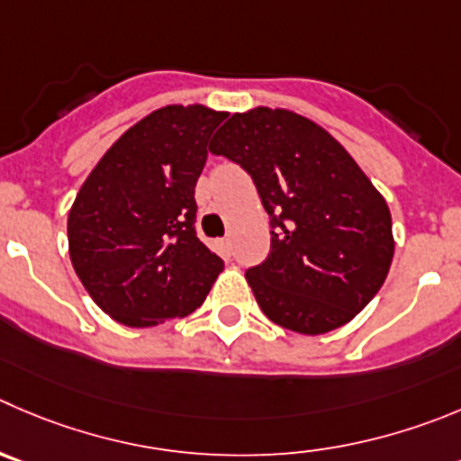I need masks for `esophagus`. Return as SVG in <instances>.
I'll use <instances>...</instances> for the list:
<instances>
[{"instance_id":"34e87169","label":"esophagus","mask_w":461,"mask_h":461,"mask_svg":"<svg viewBox=\"0 0 461 461\" xmlns=\"http://www.w3.org/2000/svg\"><path fill=\"white\" fill-rule=\"evenodd\" d=\"M217 251L221 253L223 258H228V256H230V240H228V238H223V240H217Z\"/></svg>"}]
</instances>
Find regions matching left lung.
I'll return each instance as SVG.
<instances>
[{
    "mask_svg": "<svg viewBox=\"0 0 461 461\" xmlns=\"http://www.w3.org/2000/svg\"><path fill=\"white\" fill-rule=\"evenodd\" d=\"M210 151L251 174L271 217V251L247 271L267 319L301 335L346 326L383 287L392 212L323 126L287 108L235 113Z\"/></svg>",
    "mask_w": 461,
    "mask_h": 461,
    "instance_id": "1",
    "label": "left lung"
}]
</instances>
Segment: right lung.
Returning <instances> with one entry per match:
<instances>
[{"label": "right lung", "mask_w": 461, "mask_h": 461, "mask_svg": "<svg viewBox=\"0 0 461 461\" xmlns=\"http://www.w3.org/2000/svg\"><path fill=\"white\" fill-rule=\"evenodd\" d=\"M228 113L158 108L120 135L69 208V260L115 321L149 328L194 312L223 271L194 233V187Z\"/></svg>", "instance_id": "add662e5"}]
</instances>
